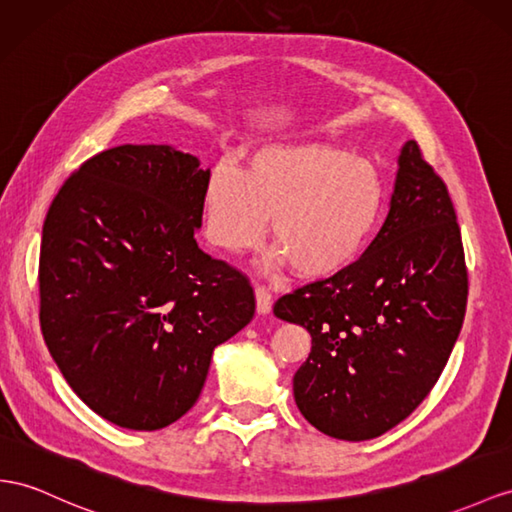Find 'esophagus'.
Listing matches in <instances>:
<instances>
[{"label":"esophagus","instance_id":"1","mask_svg":"<svg viewBox=\"0 0 512 512\" xmlns=\"http://www.w3.org/2000/svg\"><path fill=\"white\" fill-rule=\"evenodd\" d=\"M255 303H257V313H261V316H266V313H270V309H272V294H270L268 287L255 285Z\"/></svg>","mask_w":512,"mask_h":512}]
</instances>
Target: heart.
I'll use <instances>...</instances> for the list:
<instances>
[{"label": "heart", "instance_id": "1", "mask_svg": "<svg viewBox=\"0 0 512 512\" xmlns=\"http://www.w3.org/2000/svg\"><path fill=\"white\" fill-rule=\"evenodd\" d=\"M205 235L218 251L240 255L264 238L277 244L266 266L298 277L342 272L368 244L383 212V181L363 157L320 142L272 144L246 170L218 162L203 186Z\"/></svg>", "mask_w": 512, "mask_h": 512}]
</instances>
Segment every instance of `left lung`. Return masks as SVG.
<instances>
[{"label":"left lung","mask_w":512,"mask_h":512,"mask_svg":"<svg viewBox=\"0 0 512 512\" xmlns=\"http://www.w3.org/2000/svg\"><path fill=\"white\" fill-rule=\"evenodd\" d=\"M465 307L467 266L452 199L409 140L389 214L365 253L274 303V316L311 335L309 357L294 374L300 413L335 439L381 437L439 381Z\"/></svg>","instance_id":"1"}]
</instances>
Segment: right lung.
Wrapping results in <instances>:
<instances>
[{
	"label": "right lung",
	"mask_w": 512,
	"mask_h": 512,
	"mask_svg": "<svg viewBox=\"0 0 512 512\" xmlns=\"http://www.w3.org/2000/svg\"><path fill=\"white\" fill-rule=\"evenodd\" d=\"M207 173L168 144H123L77 168L47 212L45 344L77 396L121 428L186 415L214 348L253 320L251 283L194 240Z\"/></svg>",
	"instance_id": "obj_1"
}]
</instances>
